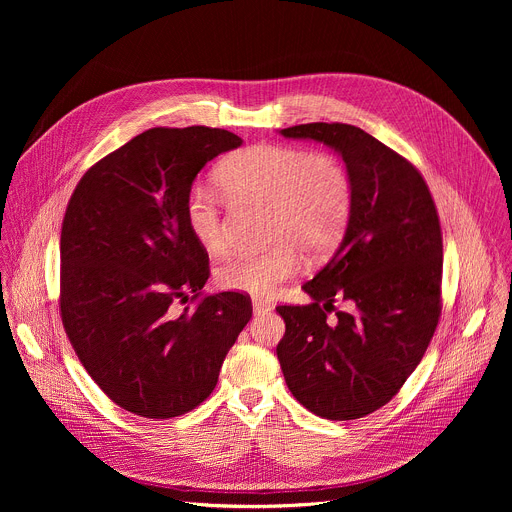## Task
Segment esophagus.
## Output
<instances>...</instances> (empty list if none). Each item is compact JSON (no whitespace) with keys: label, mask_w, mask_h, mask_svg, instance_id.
I'll return each instance as SVG.
<instances>
[{"label":"esophagus","mask_w":512,"mask_h":512,"mask_svg":"<svg viewBox=\"0 0 512 512\" xmlns=\"http://www.w3.org/2000/svg\"><path fill=\"white\" fill-rule=\"evenodd\" d=\"M271 310V306L267 304V302H263V300H253V312L259 316V314H265V312H269Z\"/></svg>","instance_id":"esophagus-1"}]
</instances>
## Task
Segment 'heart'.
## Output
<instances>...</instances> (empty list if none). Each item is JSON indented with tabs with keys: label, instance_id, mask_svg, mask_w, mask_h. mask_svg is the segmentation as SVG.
I'll return each mask as SVG.
<instances>
[{
	"label": "heart",
	"instance_id": "b5f03b06",
	"mask_svg": "<svg viewBox=\"0 0 512 512\" xmlns=\"http://www.w3.org/2000/svg\"><path fill=\"white\" fill-rule=\"evenodd\" d=\"M231 200L269 204L267 241L257 253H239L216 269V285L255 298L273 291L298 271L302 251L310 259L330 253L340 241L352 210V182L332 154L283 143H255L229 156L216 172ZM223 194L192 184L184 196L186 227L210 255L227 247Z\"/></svg>",
	"mask_w": 512,
	"mask_h": 512
}]
</instances>
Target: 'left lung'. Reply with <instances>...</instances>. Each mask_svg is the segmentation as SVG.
Segmentation results:
<instances>
[{"label": "left lung", "mask_w": 512, "mask_h": 512, "mask_svg": "<svg viewBox=\"0 0 512 512\" xmlns=\"http://www.w3.org/2000/svg\"><path fill=\"white\" fill-rule=\"evenodd\" d=\"M279 133L320 141L344 160L352 210L340 247L302 285L312 304L275 308L285 322L277 358L308 411L358 419L399 393L440 322V216L419 170L360 127L304 123ZM336 299L351 310L336 313Z\"/></svg>", "instance_id": "1"}]
</instances>
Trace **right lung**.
<instances>
[{"label":"right lung","mask_w":512,"mask_h":512,"mask_svg":"<svg viewBox=\"0 0 512 512\" xmlns=\"http://www.w3.org/2000/svg\"><path fill=\"white\" fill-rule=\"evenodd\" d=\"M241 143L227 129L154 127L89 168L68 200L62 326L91 379L125 411L170 419L198 407L251 320L241 291L200 294L208 253L184 218L196 174ZM188 299L195 306L180 311Z\"/></svg>","instance_id":"1"}]
</instances>
